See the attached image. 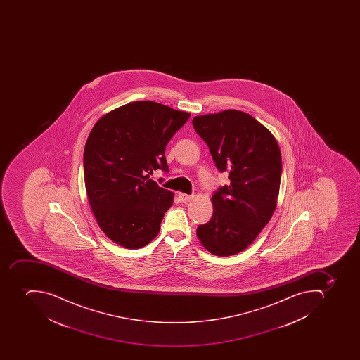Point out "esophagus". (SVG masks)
Wrapping results in <instances>:
<instances>
[{
  "label": "esophagus",
  "instance_id": "obj_1",
  "mask_svg": "<svg viewBox=\"0 0 360 360\" xmlns=\"http://www.w3.org/2000/svg\"><path fill=\"white\" fill-rule=\"evenodd\" d=\"M178 197L182 202H188V201H190L193 198V195H186V193H179Z\"/></svg>",
  "mask_w": 360,
  "mask_h": 360
}]
</instances>
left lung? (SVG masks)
Wrapping results in <instances>:
<instances>
[{"label":"left lung","mask_w":360,"mask_h":360,"mask_svg":"<svg viewBox=\"0 0 360 360\" xmlns=\"http://www.w3.org/2000/svg\"><path fill=\"white\" fill-rule=\"evenodd\" d=\"M193 125L229 182L212 195L210 221L197 236L212 255L229 257L247 249L270 221L281 187L277 141L249 113L238 110L197 116Z\"/></svg>","instance_id":"1"}]
</instances>
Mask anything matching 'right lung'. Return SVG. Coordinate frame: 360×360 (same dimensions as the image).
<instances>
[{
    "instance_id": "1",
    "label": "right lung",
    "mask_w": 360,
    "mask_h": 360,
    "mask_svg": "<svg viewBox=\"0 0 360 360\" xmlns=\"http://www.w3.org/2000/svg\"><path fill=\"white\" fill-rule=\"evenodd\" d=\"M190 113L153 101H135L98 120L85 144L84 181L100 229L115 243H150L173 204V193L150 178L169 171L165 146Z\"/></svg>"
}]
</instances>
